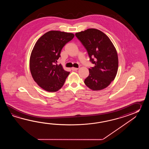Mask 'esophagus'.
Returning <instances> with one entry per match:
<instances>
[{"mask_svg": "<svg viewBox=\"0 0 149 149\" xmlns=\"http://www.w3.org/2000/svg\"><path fill=\"white\" fill-rule=\"evenodd\" d=\"M78 68H74V67L71 68V70H72V71H77V70H78Z\"/></svg>", "mask_w": 149, "mask_h": 149, "instance_id": "1", "label": "esophagus"}]
</instances>
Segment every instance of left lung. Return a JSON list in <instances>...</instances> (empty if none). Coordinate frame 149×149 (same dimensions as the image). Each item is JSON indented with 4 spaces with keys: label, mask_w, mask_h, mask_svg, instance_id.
<instances>
[{
    "label": "left lung",
    "mask_w": 149,
    "mask_h": 149,
    "mask_svg": "<svg viewBox=\"0 0 149 149\" xmlns=\"http://www.w3.org/2000/svg\"><path fill=\"white\" fill-rule=\"evenodd\" d=\"M94 67L89 69L86 85L93 91L105 88L114 80L118 68V57L114 45L107 35L96 29L76 33Z\"/></svg>",
    "instance_id": "obj_1"
}]
</instances>
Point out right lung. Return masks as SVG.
<instances>
[{"mask_svg":"<svg viewBox=\"0 0 149 149\" xmlns=\"http://www.w3.org/2000/svg\"><path fill=\"white\" fill-rule=\"evenodd\" d=\"M74 35L60 31H50L36 42L30 58V69L35 82L49 92L58 91L70 72L57 64L61 52Z\"/></svg>","mask_w":149,"mask_h":149,"instance_id":"right-lung-1","label":"right lung"}]
</instances>
